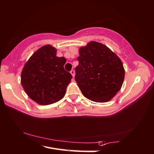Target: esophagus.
Listing matches in <instances>:
<instances>
[{
    "instance_id": "obj_1",
    "label": "esophagus",
    "mask_w": 154,
    "mask_h": 154,
    "mask_svg": "<svg viewBox=\"0 0 154 154\" xmlns=\"http://www.w3.org/2000/svg\"><path fill=\"white\" fill-rule=\"evenodd\" d=\"M70 72H71V74L72 75V76L74 77H75V72L74 70H71V71H70Z\"/></svg>"
}]
</instances>
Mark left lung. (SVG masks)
<instances>
[{
	"label": "left lung",
	"instance_id": "1",
	"mask_svg": "<svg viewBox=\"0 0 154 154\" xmlns=\"http://www.w3.org/2000/svg\"><path fill=\"white\" fill-rule=\"evenodd\" d=\"M79 52L75 79L83 95L96 102L110 100L124 82L121 60L107 46L97 42H90Z\"/></svg>",
	"mask_w": 154,
	"mask_h": 154
}]
</instances>
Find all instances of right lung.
I'll return each mask as SVG.
<instances>
[{
  "mask_svg": "<svg viewBox=\"0 0 154 154\" xmlns=\"http://www.w3.org/2000/svg\"><path fill=\"white\" fill-rule=\"evenodd\" d=\"M65 57H57V49L45 45L32 54L25 64L21 75L23 89L31 99L48 105L64 97L72 75L65 71Z\"/></svg>",
  "mask_w": 154,
  "mask_h": 154,
  "instance_id": "right-lung-1",
  "label": "right lung"
}]
</instances>
